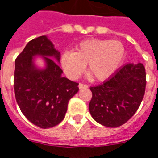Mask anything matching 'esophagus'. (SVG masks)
<instances>
[{
	"mask_svg": "<svg viewBox=\"0 0 158 158\" xmlns=\"http://www.w3.org/2000/svg\"><path fill=\"white\" fill-rule=\"evenodd\" d=\"M79 89L88 88V85H85V84H82V83H79Z\"/></svg>",
	"mask_w": 158,
	"mask_h": 158,
	"instance_id": "34e87169",
	"label": "esophagus"
}]
</instances>
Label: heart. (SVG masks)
Here are the masks:
<instances>
[{"mask_svg": "<svg viewBox=\"0 0 158 158\" xmlns=\"http://www.w3.org/2000/svg\"><path fill=\"white\" fill-rule=\"evenodd\" d=\"M125 49L118 40L89 39L75 45L73 52H63L60 63L66 76L77 79L85 69L93 79L104 81L121 65Z\"/></svg>", "mask_w": 158, "mask_h": 158, "instance_id": "obj_1", "label": "heart"}]
</instances>
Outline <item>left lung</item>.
Returning a JSON list of instances; mask_svg holds the SVG:
<instances>
[{"label":"left lung","mask_w":158,"mask_h":158,"mask_svg":"<svg viewBox=\"0 0 158 158\" xmlns=\"http://www.w3.org/2000/svg\"><path fill=\"white\" fill-rule=\"evenodd\" d=\"M146 79L143 64L128 63L103 84L90 87L92 98L89 109L94 120L109 128L125 123L142 102Z\"/></svg>","instance_id":"left-lung-1"}]
</instances>
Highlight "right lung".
<instances>
[{
  "instance_id": "add662e5",
  "label": "right lung",
  "mask_w": 158,
  "mask_h": 158,
  "mask_svg": "<svg viewBox=\"0 0 158 158\" xmlns=\"http://www.w3.org/2000/svg\"><path fill=\"white\" fill-rule=\"evenodd\" d=\"M36 55L44 59L45 69L34 65ZM60 58V52L43 35L30 40L15 60L16 101L29 122L41 129L52 128L62 122L69 100L79 91L78 83L62 76L63 72L57 64Z\"/></svg>"
}]
</instances>
